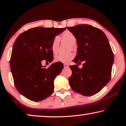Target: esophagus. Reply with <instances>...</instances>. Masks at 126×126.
I'll return each instance as SVG.
<instances>
[{
  "mask_svg": "<svg viewBox=\"0 0 126 126\" xmlns=\"http://www.w3.org/2000/svg\"><path fill=\"white\" fill-rule=\"evenodd\" d=\"M63 66H64V67H69V65H68V64H67V63H64V64H63Z\"/></svg>",
  "mask_w": 126,
  "mask_h": 126,
  "instance_id": "1",
  "label": "esophagus"
}]
</instances>
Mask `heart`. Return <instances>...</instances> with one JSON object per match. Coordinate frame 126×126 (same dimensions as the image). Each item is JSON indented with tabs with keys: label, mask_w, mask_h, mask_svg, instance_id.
I'll return each mask as SVG.
<instances>
[{
	"label": "heart",
	"mask_w": 126,
	"mask_h": 126,
	"mask_svg": "<svg viewBox=\"0 0 126 126\" xmlns=\"http://www.w3.org/2000/svg\"><path fill=\"white\" fill-rule=\"evenodd\" d=\"M62 40L63 42L66 43L70 45V49L73 48V47L76 44L77 39L76 36L72 32L66 31L62 34ZM60 43V37L59 36H56L54 38L51 44V49L53 53L56 54L57 52ZM74 58V54L72 53H69L66 54H58L54 57V60L57 63H68Z\"/></svg>",
	"instance_id": "1"
}]
</instances>
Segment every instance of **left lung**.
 I'll list each match as a JSON object with an SVG mask.
<instances>
[{"instance_id":"obj_1","label":"left lung","mask_w":126,"mask_h":126,"mask_svg":"<svg viewBox=\"0 0 126 126\" xmlns=\"http://www.w3.org/2000/svg\"><path fill=\"white\" fill-rule=\"evenodd\" d=\"M67 28L76 36L78 48L76 63L83 62V67L70 65L72 74L69 85L74 92L84 96L99 92L110 81L114 54L105 34L89 24H79Z\"/></svg>"}]
</instances>
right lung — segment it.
I'll list each match as a JSON object with an SVG mask.
<instances>
[{"label": "right lung", "instance_id": "add662e5", "mask_svg": "<svg viewBox=\"0 0 126 126\" xmlns=\"http://www.w3.org/2000/svg\"><path fill=\"white\" fill-rule=\"evenodd\" d=\"M65 29L35 27L21 33L15 41L11 71L16 89L27 99L39 102L53 92L54 80L63 69V63H53L48 68L41 63L53 61L52 42Z\"/></svg>", "mask_w": 126, "mask_h": 126}]
</instances>
